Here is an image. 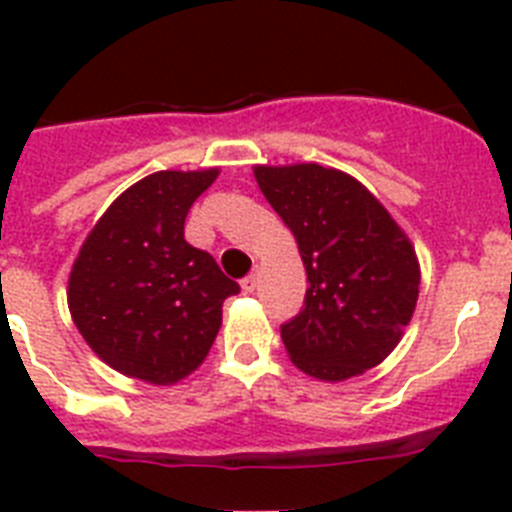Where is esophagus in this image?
Returning a JSON list of instances; mask_svg holds the SVG:
<instances>
[{"label":"esophagus","instance_id":"esophagus-1","mask_svg":"<svg viewBox=\"0 0 512 512\" xmlns=\"http://www.w3.org/2000/svg\"><path fill=\"white\" fill-rule=\"evenodd\" d=\"M257 281H260V276H257V273H249V276L242 281L244 294H252V291L257 289Z\"/></svg>","mask_w":512,"mask_h":512}]
</instances>
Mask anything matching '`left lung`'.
I'll list each match as a JSON object with an SVG mask.
<instances>
[{
    "mask_svg": "<svg viewBox=\"0 0 512 512\" xmlns=\"http://www.w3.org/2000/svg\"><path fill=\"white\" fill-rule=\"evenodd\" d=\"M255 179L299 244L309 289L281 338L309 377L341 382L398 346L419 299L409 236L354 176L320 163L255 166Z\"/></svg>",
    "mask_w": 512,
    "mask_h": 512,
    "instance_id": "left-lung-1",
    "label": "left lung"
}]
</instances>
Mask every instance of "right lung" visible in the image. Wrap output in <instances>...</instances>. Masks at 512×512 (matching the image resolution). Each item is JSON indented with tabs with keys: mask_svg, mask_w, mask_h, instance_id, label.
<instances>
[{
	"mask_svg": "<svg viewBox=\"0 0 512 512\" xmlns=\"http://www.w3.org/2000/svg\"><path fill=\"white\" fill-rule=\"evenodd\" d=\"M218 169L156 171L109 205L80 247L67 286L72 320L117 372L174 385L195 372L239 283L184 239L192 203Z\"/></svg>",
	"mask_w": 512,
	"mask_h": 512,
	"instance_id": "obj_1",
	"label": "right lung"
}]
</instances>
